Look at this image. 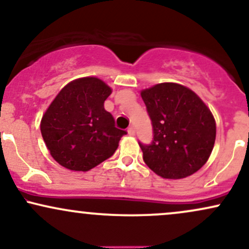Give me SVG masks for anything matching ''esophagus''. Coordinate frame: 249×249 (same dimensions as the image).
Here are the masks:
<instances>
[{"label":"esophagus","mask_w":249,"mask_h":249,"mask_svg":"<svg viewBox=\"0 0 249 249\" xmlns=\"http://www.w3.org/2000/svg\"><path fill=\"white\" fill-rule=\"evenodd\" d=\"M127 133L130 134V136H134V134H136V131H134V128L132 126H130L127 128Z\"/></svg>","instance_id":"1"}]
</instances>
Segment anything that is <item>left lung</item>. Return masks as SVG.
Wrapping results in <instances>:
<instances>
[{
	"mask_svg": "<svg viewBox=\"0 0 249 249\" xmlns=\"http://www.w3.org/2000/svg\"><path fill=\"white\" fill-rule=\"evenodd\" d=\"M152 122L153 141L139 142L142 159L166 179L186 178L210 158L215 142V121L192 90L177 83H160L142 91Z\"/></svg>",
	"mask_w": 249,
	"mask_h": 249,
	"instance_id": "8db88e82",
	"label": "left lung"
}]
</instances>
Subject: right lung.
Instances as JSON below:
<instances>
[{
	"label": "right lung",
	"mask_w": 249,
	"mask_h": 249,
	"mask_svg": "<svg viewBox=\"0 0 249 249\" xmlns=\"http://www.w3.org/2000/svg\"><path fill=\"white\" fill-rule=\"evenodd\" d=\"M112 90L96 77L65 85L42 117L41 132L53 158L71 171L96 167L116 152L126 131L116 127L104 102Z\"/></svg>",
	"instance_id": "add662e5"
}]
</instances>
